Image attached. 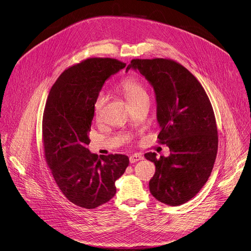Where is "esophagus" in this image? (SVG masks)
<instances>
[{"label": "esophagus", "mask_w": 251, "mask_h": 251, "mask_svg": "<svg viewBox=\"0 0 251 251\" xmlns=\"http://www.w3.org/2000/svg\"><path fill=\"white\" fill-rule=\"evenodd\" d=\"M142 159H143V157L140 154H133L130 156L129 160H130V163H135L139 160H142Z\"/></svg>", "instance_id": "esophagus-1"}]
</instances>
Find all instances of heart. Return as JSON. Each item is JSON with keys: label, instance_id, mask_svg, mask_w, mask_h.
Segmentation results:
<instances>
[{"label": "heart", "instance_id": "b5f03b06", "mask_svg": "<svg viewBox=\"0 0 251 251\" xmlns=\"http://www.w3.org/2000/svg\"><path fill=\"white\" fill-rule=\"evenodd\" d=\"M119 88L122 91V93L124 94L125 98L127 99L130 105L137 103L144 99H148V93L145 86L139 79L135 78L133 76H128L124 78L120 82ZM105 102H106L105 94L103 92L98 93V95L96 96L93 102V110L96 117L100 116L103 107L105 105Z\"/></svg>", "mask_w": 251, "mask_h": 251}]
</instances>
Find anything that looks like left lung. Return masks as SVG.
<instances>
[{"label": "left lung", "instance_id": "1", "mask_svg": "<svg viewBox=\"0 0 251 251\" xmlns=\"http://www.w3.org/2000/svg\"><path fill=\"white\" fill-rule=\"evenodd\" d=\"M130 68L138 69L154 88L161 127L158 142L170 149L168 157L144 155L156 167L150 192L177 206L193 198L211 174L218 148L212 105L200 82L176 61L133 59L126 71Z\"/></svg>", "mask_w": 251, "mask_h": 251}]
</instances>
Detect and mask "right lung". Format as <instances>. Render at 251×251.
<instances>
[{
	"mask_svg": "<svg viewBox=\"0 0 251 251\" xmlns=\"http://www.w3.org/2000/svg\"><path fill=\"white\" fill-rule=\"evenodd\" d=\"M125 66L116 59L89 58L67 68L52 86L45 105L42 136L46 162L65 197L86 209L114 197L115 181L129 165L126 155L98 158L87 148L93 102L105 81Z\"/></svg>",
	"mask_w": 251,
	"mask_h": 251,
	"instance_id": "right-lung-1",
	"label": "right lung"
}]
</instances>
